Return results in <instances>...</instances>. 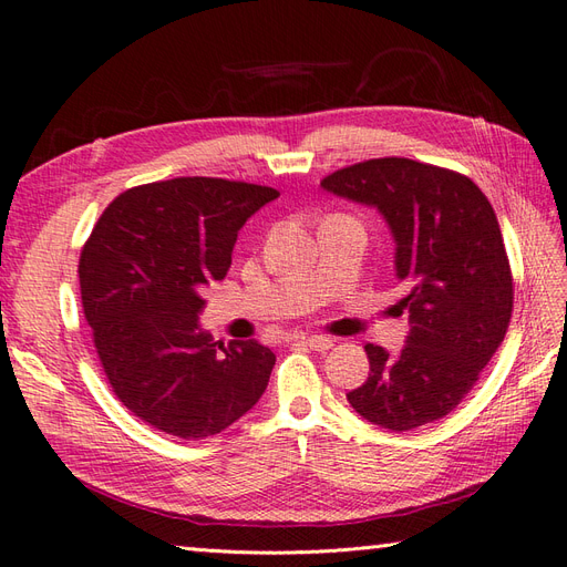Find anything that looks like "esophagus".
Returning <instances> with one entry per match:
<instances>
[{"instance_id":"obj_1","label":"esophagus","mask_w":567,"mask_h":567,"mask_svg":"<svg viewBox=\"0 0 567 567\" xmlns=\"http://www.w3.org/2000/svg\"><path fill=\"white\" fill-rule=\"evenodd\" d=\"M300 342H305L307 348L317 350V352H326V350H331V346H333V340L326 338V336H302Z\"/></svg>"}]
</instances>
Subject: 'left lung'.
Returning <instances> with one entry per match:
<instances>
[{"mask_svg":"<svg viewBox=\"0 0 567 567\" xmlns=\"http://www.w3.org/2000/svg\"><path fill=\"white\" fill-rule=\"evenodd\" d=\"M321 186L383 215L406 286V346L388 354L369 342V379L348 402L394 433L447 416L499 350L513 312L511 265L487 196L466 175L409 158L342 167Z\"/></svg>","mask_w":567,"mask_h":567,"instance_id":"8db88e82","label":"left lung"}]
</instances>
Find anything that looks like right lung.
I'll return each mask as SVG.
<instances>
[{"mask_svg":"<svg viewBox=\"0 0 567 567\" xmlns=\"http://www.w3.org/2000/svg\"><path fill=\"white\" fill-rule=\"evenodd\" d=\"M271 186L177 177L134 186L99 217L80 252L84 319L106 379L134 416L182 440L250 411L277 357L257 340L225 348L200 329L203 288L227 277L238 229Z\"/></svg>","mask_w":567,"mask_h":567,"instance_id":"obj_1","label":"right lung"}]
</instances>
